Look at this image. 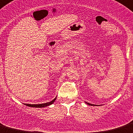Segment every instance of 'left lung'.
<instances>
[{
  "instance_id": "obj_1",
  "label": "left lung",
  "mask_w": 133,
  "mask_h": 133,
  "mask_svg": "<svg viewBox=\"0 0 133 133\" xmlns=\"http://www.w3.org/2000/svg\"><path fill=\"white\" fill-rule=\"evenodd\" d=\"M85 103H86L87 104H89V105H90V106H96V105H95V104H90V103H87V102H85Z\"/></svg>"
}]
</instances>
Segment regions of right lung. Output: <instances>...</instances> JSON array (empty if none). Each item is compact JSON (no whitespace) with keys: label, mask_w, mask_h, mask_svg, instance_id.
<instances>
[{"label":"right lung","mask_w":133,"mask_h":133,"mask_svg":"<svg viewBox=\"0 0 133 133\" xmlns=\"http://www.w3.org/2000/svg\"><path fill=\"white\" fill-rule=\"evenodd\" d=\"M57 99V97H55L54 99H53L51 101L48 102V103H43V104H24L25 105L27 106V107H34V108H44L46 107H48V106L51 105L53 103L55 102V101Z\"/></svg>","instance_id":"add662e5"}]
</instances>
